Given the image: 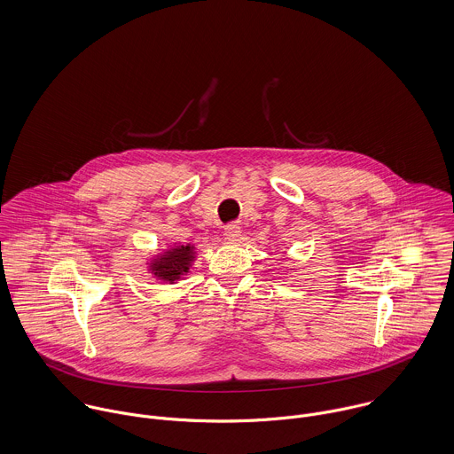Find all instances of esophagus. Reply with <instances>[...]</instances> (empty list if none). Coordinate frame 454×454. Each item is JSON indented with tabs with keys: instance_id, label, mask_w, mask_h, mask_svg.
Returning <instances> with one entry per match:
<instances>
[{
	"instance_id": "obj_1",
	"label": "esophagus",
	"mask_w": 454,
	"mask_h": 454,
	"mask_svg": "<svg viewBox=\"0 0 454 454\" xmlns=\"http://www.w3.org/2000/svg\"><path fill=\"white\" fill-rule=\"evenodd\" d=\"M241 227L239 225H236V223H231V225H227L225 227V238H227V241H231V243H238L239 239H241Z\"/></svg>"
}]
</instances>
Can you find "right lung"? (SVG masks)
<instances>
[{
    "label": "right lung",
    "mask_w": 454,
    "mask_h": 454,
    "mask_svg": "<svg viewBox=\"0 0 454 454\" xmlns=\"http://www.w3.org/2000/svg\"><path fill=\"white\" fill-rule=\"evenodd\" d=\"M197 248L192 243H175L160 250L157 255L146 259V270L160 283H178L184 279L197 259Z\"/></svg>",
    "instance_id": "1"
}]
</instances>
